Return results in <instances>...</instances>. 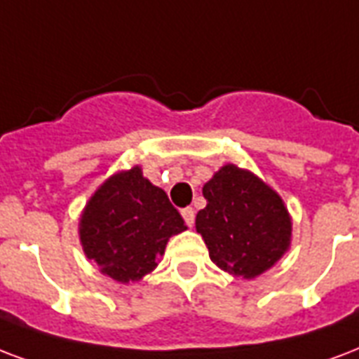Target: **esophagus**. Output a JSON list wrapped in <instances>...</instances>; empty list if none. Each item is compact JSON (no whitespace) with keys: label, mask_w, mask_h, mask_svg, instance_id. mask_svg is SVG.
<instances>
[{"label":"esophagus","mask_w":359,"mask_h":359,"mask_svg":"<svg viewBox=\"0 0 359 359\" xmlns=\"http://www.w3.org/2000/svg\"><path fill=\"white\" fill-rule=\"evenodd\" d=\"M180 215H182V218H184V222L188 228H191L194 226V218H196V215H194V209L191 207H184V209L180 210Z\"/></svg>","instance_id":"esophagus-1"}]
</instances>
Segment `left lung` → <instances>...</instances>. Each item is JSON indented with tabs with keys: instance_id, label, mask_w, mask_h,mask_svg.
I'll list each match as a JSON object with an SVG mask.
<instances>
[{
	"instance_id": "8db88e82",
	"label": "left lung",
	"mask_w": 359,
	"mask_h": 359,
	"mask_svg": "<svg viewBox=\"0 0 359 359\" xmlns=\"http://www.w3.org/2000/svg\"><path fill=\"white\" fill-rule=\"evenodd\" d=\"M203 198L207 207L196 216V229L222 271L250 280L290 250L292 216L252 171L226 163L205 182Z\"/></svg>"
}]
</instances>
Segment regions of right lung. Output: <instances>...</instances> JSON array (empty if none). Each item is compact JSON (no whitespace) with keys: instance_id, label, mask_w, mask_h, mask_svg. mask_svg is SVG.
<instances>
[{"instance_id":"1","label":"right lung","mask_w":359,"mask_h":359,"mask_svg":"<svg viewBox=\"0 0 359 359\" xmlns=\"http://www.w3.org/2000/svg\"><path fill=\"white\" fill-rule=\"evenodd\" d=\"M186 224L168 194L143 177L141 165L111 175L79 218L86 258L120 284L139 283L158 267L168 241Z\"/></svg>"}]
</instances>
